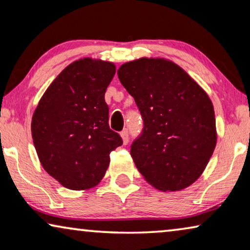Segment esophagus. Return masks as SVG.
I'll return each instance as SVG.
<instances>
[{"instance_id":"esophagus-1","label":"esophagus","mask_w":250,"mask_h":250,"mask_svg":"<svg viewBox=\"0 0 250 250\" xmlns=\"http://www.w3.org/2000/svg\"><path fill=\"white\" fill-rule=\"evenodd\" d=\"M121 135H122V138H123V142H124V145H127L128 144V140H129L127 129H123V131L121 132Z\"/></svg>"}]
</instances>
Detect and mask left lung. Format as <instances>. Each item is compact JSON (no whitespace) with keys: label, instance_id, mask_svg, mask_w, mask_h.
Masks as SVG:
<instances>
[{"label":"left lung","instance_id":"1","mask_svg":"<svg viewBox=\"0 0 250 250\" xmlns=\"http://www.w3.org/2000/svg\"><path fill=\"white\" fill-rule=\"evenodd\" d=\"M119 82L144 121L131 155L149 184L180 190L201 176L216 147V119L207 93L188 74L163 58L123 64Z\"/></svg>","mask_w":250,"mask_h":250}]
</instances>
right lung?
Masks as SVG:
<instances>
[{
  "label": "right lung",
  "mask_w": 250,
  "mask_h": 250,
  "mask_svg": "<svg viewBox=\"0 0 250 250\" xmlns=\"http://www.w3.org/2000/svg\"><path fill=\"white\" fill-rule=\"evenodd\" d=\"M116 73L110 62L83 58L58 74L32 118V138L42 167L64 187L96 186L110 153L123 145L109 127L106 87Z\"/></svg>",
  "instance_id": "1"
}]
</instances>
